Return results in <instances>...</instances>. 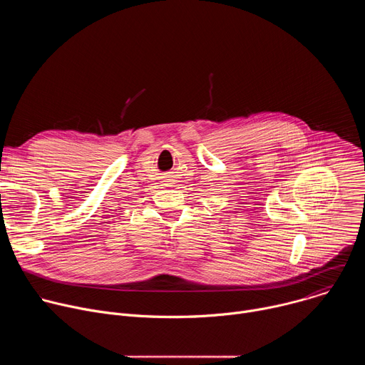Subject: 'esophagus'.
Returning a JSON list of instances; mask_svg holds the SVG:
<instances>
[{
	"label": "esophagus",
	"mask_w": 365,
	"mask_h": 365,
	"mask_svg": "<svg viewBox=\"0 0 365 365\" xmlns=\"http://www.w3.org/2000/svg\"><path fill=\"white\" fill-rule=\"evenodd\" d=\"M166 182H168V183H166V185H168V186H170V185H172V180H170V179H168V180H166Z\"/></svg>",
	"instance_id": "obj_1"
}]
</instances>
